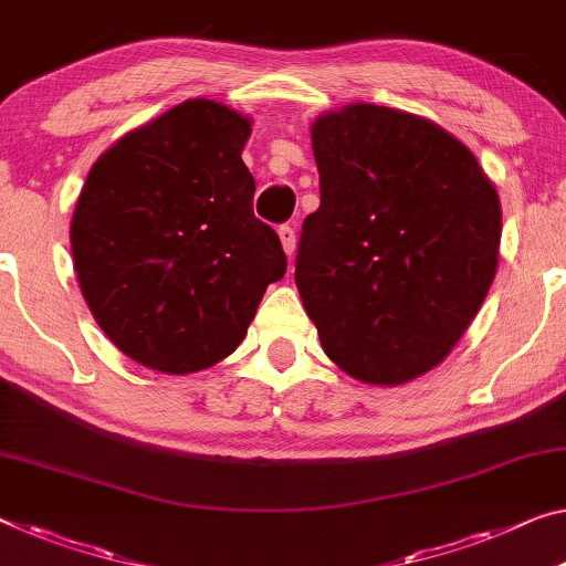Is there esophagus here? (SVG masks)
I'll return each instance as SVG.
<instances>
[{"instance_id": "34e87169", "label": "esophagus", "mask_w": 566, "mask_h": 566, "mask_svg": "<svg viewBox=\"0 0 566 566\" xmlns=\"http://www.w3.org/2000/svg\"><path fill=\"white\" fill-rule=\"evenodd\" d=\"M277 238H281V242H283L285 255L293 258V253H295V230L291 228V224H283V228L277 230Z\"/></svg>"}]
</instances>
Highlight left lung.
Segmentation results:
<instances>
[{
    "label": "left lung",
    "mask_w": 566,
    "mask_h": 566,
    "mask_svg": "<svg viewBox=\"0 0 566 566\" xmlns=\"http://www.w3.org/2000/svg\"><path fill=\"white\" fill-rule=\"evenodd\" d=\"M321 205L295 285L328 359L397 387L438 367L495 277L501 202L473 151L430 118L371 103L311 126Z\"/></svg>",
    "instance_id": "1"
}]
</instances>
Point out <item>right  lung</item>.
<instances>
[{
  "instance_id": "obj_1",
  "label": "right lung",
  "mask_w": 566,
  "mask_h": 566,
  "mask_svg": "<svg viewBox=\"0 0 566 566\" xmlns=\"http://www.w3.org/2000/svg\"><path fill=\"white\" fill-rule=\"evenodd\" d=\"M250 126L192 98L120 136L88 171L71 222L77 283L103 334L144 367L222 361L285 275L281 240L253 214Z\"/></svg>"
}]
</instances>
